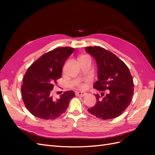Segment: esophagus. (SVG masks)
I'll return each mask as SVG.
<instances>
[{"label": "esophagus", "instance_id": "34e87169", "mask_svg": "<svg viewBox=\"0 0 155 155\" xmlns=\"http://www.w3.org/2000/svg\"><path fill=\"white\" fill-rule=\"evenodd\" d=\"M86 95V93L83 92H76V96H81L83 97Z\"/></svg>", "mask_w": 155, "mask_h": 155}]
</instances>
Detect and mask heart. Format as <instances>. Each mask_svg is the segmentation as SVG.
I'll return each mask as SVG.
<instances>
[{
  "label": "heart",
  "mask_w": 155,
  "mask_h": 155,
  "mask_svg": "<svg viewBox=\"0 0 155 155\" xmlns=\"http://www.w3.org/2000/svg\"><path fill=\"white\" fill-rule=\"evenodd\" d=\"M87 58H90L87 55H82L81 56L80 58H79V60H81V59H87Z\"/></svg>",
  "instance_id": "obj_1"
}]
</instances>
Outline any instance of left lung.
Masks as SVG:
<instances>
[{"label":"left lung","instance_id":"left-lung-1","mask_svg":"<svg viewBox=\"0 0 155 155\" xmlns=\"http://www.w3.org/2000/svg\"><path fill=\"white\" fill-rule=\"evenodd\" d=\"M85 51L95 59L97 81L94 88L101 92L95 95L96 105L88 111L98 118L109 120L123 113L134 93V83L128 67L116 55L100 46L87 47ZM106 92L104 94V91Z\"/></svg>","mask_w":155,"mask_h":155}]
</instances>
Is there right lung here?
Returning a JSON list of instances; mask_svg holds the SVG:
<instances>
[{"label": "right lung", "instance_id": "obj_1", "mask_svg": "<svg viewBox=\"0 0 155 155\" xmlns=\"http://www.w3.org/2000/svg\"><path fill=\"white\" fill-rule=\"evenodd\" d=\"M74 48H58L41 56L28 68L21 92L24 104L31 114L44 120H54L65 112L75 93L68 91L58 99L52 97L54 83L61 77L64 62Z\"/></svg>", "mask_w": 155, "mask_h": 155}]
</instances>
